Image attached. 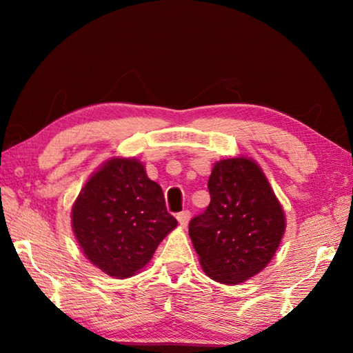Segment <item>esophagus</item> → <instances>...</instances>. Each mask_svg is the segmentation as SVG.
Returning <instances> with one entry per match:
<instances>
[{
  "label": "esophagus",
  "instance_id": "1",
  "mask_svg": "<svg viewBox=\"0 0 353 353\" xmlns=\"http://www.w3.org/2000/svg\"><path fill=\"white\" fill-rule=\"evenodd\" d=\"M176 218H177L179 224H181L182 229H185V227L188 225V221H190V212H187V210H185V212H181V213L177 214Z\"/></svg>",
  "mask_w": 353,
  "mask_h": 353
}]
</instances>
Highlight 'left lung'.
<instances>
[{
  "label": "left lung",
  "instance_id": "left-lung-1",
  "mask_svg": "<svg viewBox=\"0 0 353 353\" xmlns=\"http://www.w3.org/2000/svg\"><path fill=\"white\" fill-rule=\"evenodd\" d=\"M210 204L190 221L202 270L214 282L238 285L268 266L282 241L286 218L255 160L230 157L213 165Z\"/></svg>",
  "mask_w": 353,
  "mask_h": 353
}]
</instances>
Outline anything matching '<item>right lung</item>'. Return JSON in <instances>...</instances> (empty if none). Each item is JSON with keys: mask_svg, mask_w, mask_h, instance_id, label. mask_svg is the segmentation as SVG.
Masks as SVG:
<instances>
[{"mask_svg": "<svg viewBox=\"0 0 353 353\" xmlns=\"http://www.w3.org/2000/svg\"><path fill=\"white\" fill-rule=\"evenodd\" d=\"M177 221L163 191L135 157H112L87 179L71 208V227L87 260L115 279L151 261Z\"/></svg>", "mask_w": 353, "mask_h": 353, "instance_id": "add662e5", "label": "right lung"}]
</instances>
